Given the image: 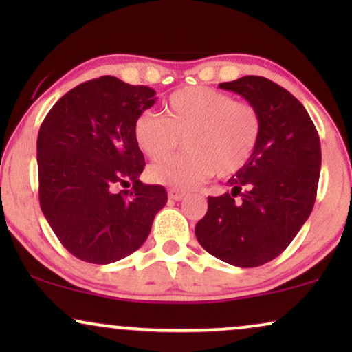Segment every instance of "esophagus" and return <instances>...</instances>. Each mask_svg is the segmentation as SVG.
Listing matches in <instances>:
<instances>
[{"label":"esophagus","mask_w":352,"mask_h":352,"mask_svg":"<svg viewBox=\"0 0 352 352\" xmlns=\"http://www.w3.org/2000/svg\"><path fill=\"white\" fill-rule=\"evenodd\" d=\"M186 195H187L186 192L184 190H179V189H170V192H168V197H170L171 200H176V201L182 200Z\"/></svg>","instance_id":"esophagus-1"}]
</instances>
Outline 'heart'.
I'll return each instance as SVG.
<instances>
[{
    "label": "heart",
    "mask_w": 352,
    "mask_h": 352,
    "mask_svg": "<svg viewBox=\"0 0 352 352\" xmlns=\"http://www.w3.org/2000/svg\"><path fill=\"white\" fill-rule=\"evenodd\" d=\"M136 146L151 160H163L179 147L184 153L148 168L157 184L192 189L206 177L232 176L252 158L261 134L253 104L210 86H187L170 94L163 115L146 112L134 122Z\"/></svg>",
    "instance_id": "heart-1"
}]
</instances>
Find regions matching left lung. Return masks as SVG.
<instances>
[{"instance_id": "obj_1", "label": "left lung", "mask_w": 352, "mask_h": 352, "mask_svg": "<svg viewBox=\"0 0 352 352\" xmlns=\"http://www.w3.org/2000/svg\"><path fill=\"white\" fill-rule=\"evenodd\" d=\"M219 88L258 109L261 134L250 162L228 181L230 192L208 197L195 235L221 261L256 267L277 258L309 218L320 175L319 134L300 100L264 76Z\"/></svg>"}]
</instances>
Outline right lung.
Returning <instances> with one entry per match:
<instances>
[{
    "mask_svg": "<svg viewBox=\"0 0 352 352\" xmlns=\"http://www.w3.org/2000/svg\"><path fill=\"white\" fill-rule=\"evenodd\" d=\"M155 91L100 76L52 105L36 141L40 206L60 243L81 261L109 264L146 242L166 205L163 186L144 184L133 126ZM133 187L118 191V187Z\"/></svg>",
    "mask_w": 352,
    "mask_h": 352,
    "instance_id": "obj_1",
    "label": "right lung"
}]
</instances>
